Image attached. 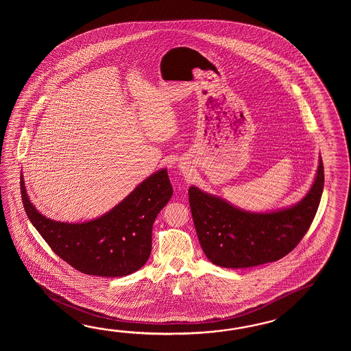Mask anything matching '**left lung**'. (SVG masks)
<instances>
[{
  "mask_svg": "<svg viewBox=\"0 0 351 351\" xmlns=\"http://www.w3.org/2000/svg\"><path fill=\"white\" fill-rule=\"evenodd\" d=\"M324 191V165L301 201L287 208L254 213L192 186L188 191L194 227L209 261L226 269H246L290 254L308 231Z\"/></svg>",
  "mask_w": 351,
  "mask_h": 351,
  "instance_id": "left-lung-1",
  "label": "left lung"
}]
</instances>
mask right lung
Segmentation results:
<instances>
[{
	"instance_id": "add662e5",
	"label": "right lung",
	"mask_w": 351,
	"mask_h": 351,
	"mask_svg": "<svg viewBox=\"0 0 351 351\" xmlns=\"http://www.w3.org/2000/svg\"><path fill=\"white\" fill-rule=\"evenodd\" d=\"M20 183L26 215L53 252L82 274L101 277L127 276L148 261L153 223L173 194L163 168L103 216L67 223L43 216L29 199L23 174Z\"/></svg>"
}]
</instances>
